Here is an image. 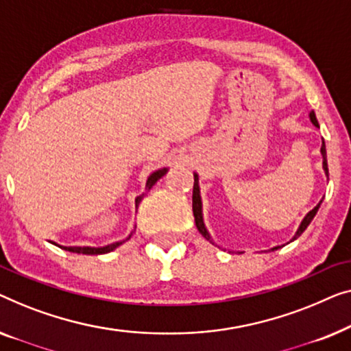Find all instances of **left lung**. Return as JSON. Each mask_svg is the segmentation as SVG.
I'll return each instance as SVG.
<instances>
[{
  "mask_svg": "<svg viewBox=\"0 0 351 351\" xmlns=\"http://www.w3.org/2000/svg\"><path fill=\"white\" fill-rule=\"evenodd\" d=\"M310 121H312V124L315 127H319L318 125V121H317V116H315L313 111H310ZM322 156H323V169H324V173L326 176H329V171H328V160H326V145H324V140H323V145H322ZM323 200H319V204L315 206V208L312 211H308L307 215H305V218L302 219V223H300L298 232H295L293 239H291V241H294L298 237L302 235V232L307 229L308 224L312 223V219L315 218V215H317V211L319 208V205H322ZM192 211H194V218H195V226L197 229H199V232L202 235L205 237L206 240H210L211 243L215 245V241L211 240V237L208 234V230H206L205 227V223H204V213H202V197H200V187H199V175L194 173V189H192ZM281 248V246H274L272 251Z\"/></svg>",
  "mask_w": 351,
  "mask_h": 351,
  "instance_id": "8db88e82",
  "label": "left lung"
}]
</instances>
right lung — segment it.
Here are the masks:
<instances>
[{"instance_id":"obj_1","label":"right lung","mask_w":351,"mask_h":351,"mask_svg":"<svg viewBox=\"0 0 351 351\" xmlns=\"http://www.w3.org/2000/svg\"><path fill=\"white\" fill-rule=\"evenodd\" d=\"M167 171H169V169H160V170L152 171V173L147 176L146 189L149 191L151 187L154 186L156 182L159 181L160 178L167 173ZM143 197H145V194L138 195L136 199H135V206H136V208H138V205H140V202L143 200ZM133 232H135V230H132L130 235H128L125 240L116 241V243H110V245H106V246H100V248H95V246H62V245H57V243H53V245H57L58 248H62V250H65V251H70V253H77V254H105V253H111L112 250H116L117 246H121L122 243H124V241H127L128 239H130Z\"/></svg>"}]
</instances>
